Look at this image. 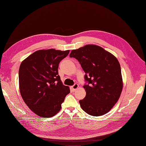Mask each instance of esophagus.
Listing matches in <instances>:
<instances>
[{"label":"esophagus","mask_w":146,"mask_h":146,"mask_svg":"<svg viewBox=\"0 0 146 146\" xmlns=\"http://www.w3.org/2000/svg\"><path fill=\"white\" fill-rule=\"evenodd\" d=\"M78 87H79V85H78V84L75 83L74 85H73V86H72V89L73 91H75L76 89H77L78 88Z\"/></svg>","instance_id":"1"}]
</instances>
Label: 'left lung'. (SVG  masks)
<instances>
[{
    "mask_svg": "<svg viewBox=\"0 0 146 146\" xmlns=\"http://www.w3.org/2000/svg\"><path fill=\"white\" fill-rule=\"evenodd\" d=\"M80 63L88 84L83 86L86 96L79 101L81 108L92 116L108 112L120 97L123 87L118 60L110 52L96 45H86L70 54Z\"/></svg>",
    "mask_w": 146,
    "mask_h": 146,
    "instance_id": "8db88e82",
    "label": "left lung"
}]
</instances>
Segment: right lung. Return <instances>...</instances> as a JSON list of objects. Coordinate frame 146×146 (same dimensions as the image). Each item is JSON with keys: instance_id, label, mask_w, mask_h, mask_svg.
<instances>
[{"instance_id": "right-lung-1", "label": "right lung", "mask_w": 146, "mask_h": 146, "mask_svg": "<svg viewBox=\"0 0 146 146\" xmlns=\"http://www.w3.org/2000/svg\"><path fill=\"white\" fill-rule=\"evenodd\" d=\"M69 50H38L21 63L19 70V90L28 108L37 115L50 118L61 110V105L70 93L63 85L58 73L60 61Z\"/></svg>"}]
</instances>
